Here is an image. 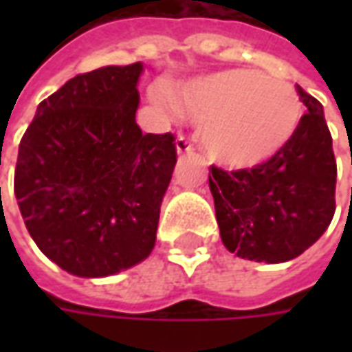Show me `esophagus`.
<instances>
[{"mask_svg":"<svg viewBox=\"0 0 352 352\" xmlns=\"http://www.w3.org/2000/svg\"><path fill=\"white\" fill-rule=\"evenodd\" d=\"M175 146H177V153L179 154H188L194 151V146L190 145V141L184 138V135H179V138H177Z\"/></svg>","mask_w":352,"mask_h":352,"instance_id":"obj_1","label":"esophagus"}]
</instances>
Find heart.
<instances>
[{"instance_id": "heart-1", "label": "heart", "mask_w": 352, "mask_h": 352, "mask_svg": "<svg viewBox=\"0 0 352 352\" xmlns=\"http://www.w3.org/2000/svg\"><path fill=\"white\" fill-rule=\"evenodd\" d=\"M181 113L201 124L211 158L230 168H252L279 153L302 120V101L287 80L256 69H224L171 88Z\"/></svg>"}]
</instances>
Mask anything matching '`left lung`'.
<instances>
[{
  "label": "left lung",
  "instance_id": "8db88e82",
  "mask_svg": "<svg viewBox=\"0 0 352 352\" xmlns=\"http://www.w3.org/2000/svg\"><path fill=\"white\" fill-rule=\"evenodd\" d=\"M307 113L270 160L254 168H209V188L224 247L239 258L287 262L324 234L336 211V158L324 111L296 87Z\"/></svg>",
  "mask_w": 352,
  "mask_h": 352
}]
</instances>
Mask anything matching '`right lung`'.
Returning a JSON list of instances; mask_svg holds the SVG:
<instances>
[{"label":"right lung","instance_id":"right-lung-1","mask_svg":"<svg viewBox=\"0 0 352 352\" xmlns=\"http://www.w3.org/2000/svg\"><path fill=\"white\" fill-rule=\"evenodd\" d=\"M143 64L80 73L43 100L19 146L14 196L41 252L107 277L153 251L177 164L173 133L135 122Z\"/></svg>","mask_w":352,"mask_h":352}]
</instances>
